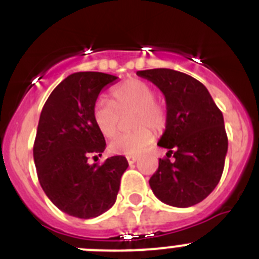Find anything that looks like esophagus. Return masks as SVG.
<instances>
[{
  "mask_svg": "<svg viewBox=\"0 0 259 259\" xmlns=\"http://www.w3.org/2000/svg\"><path fill=\"white\" fill-rule=\"evenodd\" d=\"M126 159H127V162L130 163V165H132V163H135L138 161V157H135V156H129V157H126Z\"/></svg>",
  "mask_w": 259,
  "mask_h": 259,
  "instance_id": "obj_1",
  "label": "esophagus"
}]
</instances>
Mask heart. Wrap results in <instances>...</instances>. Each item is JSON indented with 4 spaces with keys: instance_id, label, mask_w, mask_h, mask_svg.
Masks as SVG:
<instances>
[{
    "instance_id": "1",
    "label": "heart",
    "mask_w": 259,
    "mask_h": 259,
    "mask_svg": "<svg viewBox=\"0 0 259 259\" xmlns=\"http://www.w3.org/2000/svg\"><path fill=\"white\" fill-rule=\"evenodd\" d=\"M112 103L98 101L93 108V120L102 135L112 138L117 133L121 116L134 112L132 133L120 134L110 143V152L121 156H139L154 141L156 132H162L167 125V110L162 102L154 100L156 92L141 79H129L111 92Z\"/></svg>"
}]
</instances>
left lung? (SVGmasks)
I'll return each instance as SVG.
<instances>
[{"instance_id": "1", "label": "left lung", "mask_w": 259, "mask_h": 259, "mask_svg": "<svg viewBox=\"0 0 259 259\" xmlns=\"http://www.w3.org/2000/svg\"><path fill=\"white\" fill-rule=\"evenodd\" d=\"M137 75L152 81L166 100L167 125L158 146L168 149L149 179L152 192L168 206H194L219 184L228 153L224 116L200 81L171 69ZM172 155L174 158L169 159Z\"/></svg>"}]
</instances>
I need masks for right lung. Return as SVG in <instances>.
<instances>
[{"label":"right lung","mask_w":259,"mask_h":259,"mask_svg":"<svg viewBox=\"0 0 259 259\" xmlns=\"http://www.w3.org/2000/svg\"><path fill=\"white\" fill-rule=\"evenodd\" d=\"M117 80L105 72H74L50 94L40 112L33 157L42 189L59 209L93 219L115 204L127 168L124 156L89 165L102 156L105 137L96 126L93 108L101 91Z\"/></svg>","instance_id":"add662e5"}]
</instances>
